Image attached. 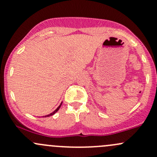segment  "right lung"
I'll use <instances>...</instances> for the list:
<instances>
[{"label":"right lung","mask_w":157,"mask_h":157,"mask_svg":"<svg viewBox=\"0 0 157 157\" xmlns=\"http://www.w3.org/2000/svg\"><path fill=\"white\" fill-rule=\"evenodd\" d=\"M61 105H59V106H58V108H57V109H56V110H55V111H54V112H52V113L49 114V115H45V116H43V117H49V116H51V115H54V114H55V113H56V112H58V109H60V107H61Z\"/></svg>","instance_id":"add662e5"}]
</instances>
